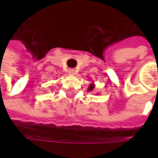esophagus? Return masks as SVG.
Masks as SVG:
<instances>
[{
  "label": "esophagus",
  "mask_w": 158,
  "mask_h": 158,
  "mask_svg": "<svg viewBox=\"0 0 158 158\" xmlns=\"http://www.w3.org/2000/svg\"><path fill=\"white\" fill-rule=\"evenodd\" d=\"M68 72H69V75H74V74L76 73L75 69H69L68 70Z\"/></svg>",
  "instance_id": "1"
}]
</instances>
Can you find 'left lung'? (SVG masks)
Returning a JSON list of instances; mask_svg holds the SVG:
<instances>
[{
    "mask_svg": "<svg viewBox=\"0 0 158 158\" xmlns=\"http://www.w3.org/2000/svg\"><path fill=\"white\" fill-rule=\"evenodd\" d=\"M94 88H95V85H94L93 83L89 84V88H88V91H92Z\"/></svg>",
    "mask_w": 158,
    "mask_h": 158,
    "instance_id": "1",
    "label": "left lung"
}]
</instances>
